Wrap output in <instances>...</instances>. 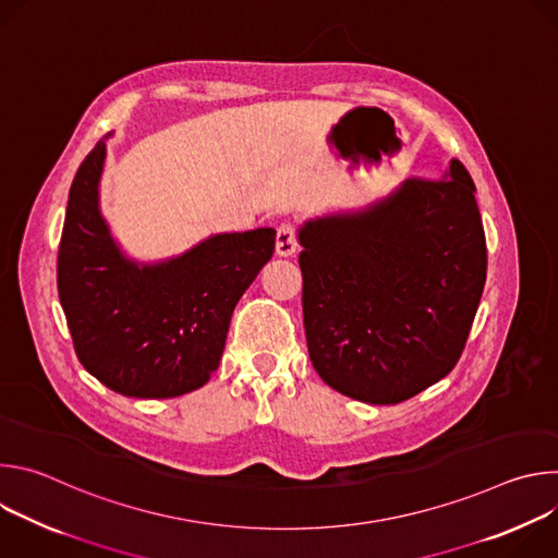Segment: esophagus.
I'll list each match as a JSON object with an SVG mask.
<instances>
[{
  "instance_id": "1",
  "label": "esophagus",
  "mask_w": 558,
  "mask_h": 558,
  "mask_svg": "<svg viewBox=\"0 0 558 558\" xmlns=\"http://www.w3.org/2000/svg\"><path fill=\"white\" fill-rule=\"evenodd\" d=\"M295 250H298L295 227L291 222H282L278 227V235H276V254L278 256H293Z\"/></svg>"
}]
</instances>
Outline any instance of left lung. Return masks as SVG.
Segmentation results:
<instances>
[{"label": "left lung", "mask_w": 558, "mask_h": 558, "mask_svg": "<svg viewBox=\"0 0 558 558\" xmlns=\"http://www.w3.org/2000/svg\"><path fill=\"white\" fill-rule=\"evenodd\" d=\"M474 192L452 158L444 179L300 227L306 347L331 388L400 404L454 368L488 267Z\"/></svg>", "instance_id": "left-lung-1"}]
</instances>
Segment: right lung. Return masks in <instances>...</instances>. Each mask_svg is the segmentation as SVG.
<instances>
[{
    "instance_id": "add662e5",
    "label": "right lung",
    "mask_w": 558,
    "mask_h": 558,
    "mask_svg": "<svg viewBox=\"0 0 558 558\" xmlns=\"http://www.w3.org/2000/svg\"><path fill=\"white\" fill-rule=\"evenodd\" d=\"M106 141L78 166L57 258V289L84 368L141 400L192 392L218 368L231 313L269 263L276 229L216 233L183 256L125 258L99 211Z\"/></svg>"
}]
</instances>
